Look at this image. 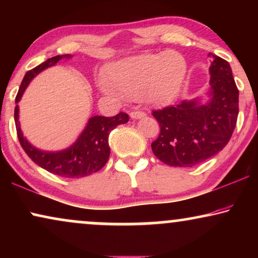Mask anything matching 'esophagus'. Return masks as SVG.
Listing matches in <instances>:
<instances>
[{
  "label": "esophagus",
  "instance_id": "1",
  "mask_svg": "<svg viewBox=\"0 0 258 258\" xmlns=\"http://www.w3.org/2000/svg\"><path fill=\"white\" fill-rule=\"evenodd\" d=\"M130 116H132V118H135V119L142 118V117H144V116H146V112L142 111V110H134V111L130 112Z\"/></svg>",
  "mask_w": 258,
  "mask_h": 258
}]
</instances>
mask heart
<instances>
[{
    "label": "heart",
    "instance_id": "b5f03b06",
    "mask_svg": "<svg viewBox=\"0 0 258 258\" xmlns=\"http://www.w3.org/2000/svg\"><path fill=\"white\" fill-rule=\"evenodd\" d=\"M186 75L185 58L177 51L142 54L105 66L103 90L150 104L170 103Z\"/></svg>",
    "mask_w": 258,
    "mask_h": 258
}]
</instances>
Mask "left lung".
<instances>
[{"instance_id":"8db88e82","label":"left lung","mask_w":258,"mask_h":258,"mask_svg":"<svg viewBox=\"0 0 258 258\" xmlns=\"http://www.w3.org/2000/svg\"><path fill=\"white\" fill-rule=\"evenodd\" d=\"M210 66V101H182L153 110L160 135L151 143L158 160L171 167H192L213 157L231 139L238 116V89L230 64L220 56Z\"/></svg>"}]
</instances>
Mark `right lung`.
Instances as JSON below:
<instances>
[{"label": "right lung", "instance_id": "right-lung-1", "mask_svg": "<svg viewBox=\"0 0 258 258\" xmlns=\"http://www.w3.org/2000/svg\"><path fill=\"white\" fill-rule=\"evenodd\" d=\"M70 55H57L48 58L47 61L27 72L21 83L19 93L16 95V103L21 100L26 88L31 80L48 67L55 66L59 59L69 58ZM15 125L19 141L26 154L38 167L45 169L51 174L68 178H79L91 175L101 170L108 162L110 155L109 147V133L119 124H124L129 121V116L125 112H119L112 117L94 116L89 119L86 129L81 134L75 143L68 149L56 153L38 150L31 146L23 137L19 122V105L15 107Z\"/></svg>", "mask_w": 258, "mask_h": 258}]
</instances>
